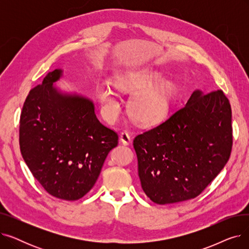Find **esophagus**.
Listing matches in <instances>:
<instances>
[{
	"mask_svg": "<svg viewBox=\"0 0 249 249\" xmlns=\"http://www.w3.org/2000/svg\"><path fill=\"white\" fill-rule=\"evenodd\" d=\"M120 141L124 145H129L131 143V137H130L128 132H122L120 135Z\"/></svg>",
	"mask_w": 249,
	"mask_h": 249,
	"instance_id": "1",
	"label": "esophagus"
}]
</instances>
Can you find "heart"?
I'll return each mask as SVG.
<instances>
[{
    "mask_svg": "<svg viewBox=\"0 0 249 249\" xmlns=\"http://www.w3.org/2000/svg\"><path fill=\"white\" fill-rule=\"evenodd\" d=\"M114 83L118 89L135 94L128 105L132 119L142 126H152L162 122L171 110L169 100L162 89H150L154 75L147 71H127L116 73ZM102 113L108 121H115L121 112V104L113 87L102 85L97 89Z\"/></svg>",
    "mask_w": 249,
    "mask_h": 249,
    "instance_id": "b5f03b06",
    "label": "heart"
}]
</instances>
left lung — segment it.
I'll use <instances>...</instances> for the list:
<instances>
[{
    "instance_id": "obj_1",
    "label": "left lung",
    "mask_w": 249,
    "mask_h": 249,
    "mask_svg": "<svg viewBox=\"0 0 249 249\" xmlns=\"http://www.w3.org/2000/svg\"><path fill=\"white\" fill-rule=\"evenodd\" d=\"M231 117L221 89H196L185 107L134 138L141 187L153 203L194 199L219 175L231 153Z\"/></svg>"
}]
</instances>
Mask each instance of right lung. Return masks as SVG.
Instances as JSON below:
<instances>
[{"mask_svg": "<svg viewBox=\"0 0 249 249\" xmlns=\"http://www.w3.org/2000/svg\"><path fill=\"white\" fill-rule=\"evenodd\" d=\"M63 71L30 90L20 117V150L33 177L55 198L75 201L94 187L118 135L95 114L93 101L58 89Z\"/></svg>", "mask_w": 249, "mask_h": 249, "instance_id": "add662e5", "label": "right lung"}]
</instances>
